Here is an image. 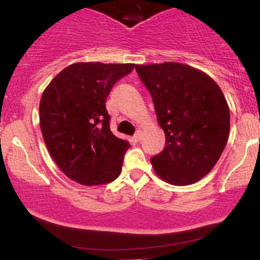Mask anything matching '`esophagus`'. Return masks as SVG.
Wrapping results in <instances>:
<instances>
[{
	"mask_svg": "<svg viewBox=\"0 0 260 260\" xmlns=\"http://www.w3.org/2000/svg\"><path fill=\"white\" fill-rule=\"evenodd\" d=\"M142 136H143V132H142L141 129H138L137 132H136V135H135V139H136V141H141Z\"/></svg>",
	"mask_w": 260,
	"mask_h": 260,
	"instance_id": "obj_1",
	"label": "esophagus"
}]
</instances>
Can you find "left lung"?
<instances>
[{"instance_id":"left-lung-1","label":"left lung","mask_w":260,"mask_h":260,"mask_svg":"<svg viewBox=\"0 0 260 260\" xmlns=\"http://www.w3.org/2000/svg\"><path fill=\"white\" fill-rule=\"evenodd\" d=\"M152 95L166 146L151 158L155 173L188 185L209 173L229 137L231 112L222 89L202 71L177 62L136 66Z\"/></svg>"}]
</instances>
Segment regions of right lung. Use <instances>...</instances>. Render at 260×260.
Wrapping results in <instances>:
<instances>
[{
  "instance_id": "add662e5",
  "label": "right lung",
  "mask_w": 260,
  "mask_h": 260,
  "mask_svg": "<svg viewBox=\"0 0 260 260\" xmlns=\"http://www.w3.org/2000/svg\"><path fill=\"white\" fill-rule=\"evenodd\" d=\"M133 63L78 62L43 91L40 125L51 157L70 179L83 185L113 182L121 174L128 141L109 128L106 100Z\"/></svg>"
}]
</instances>
